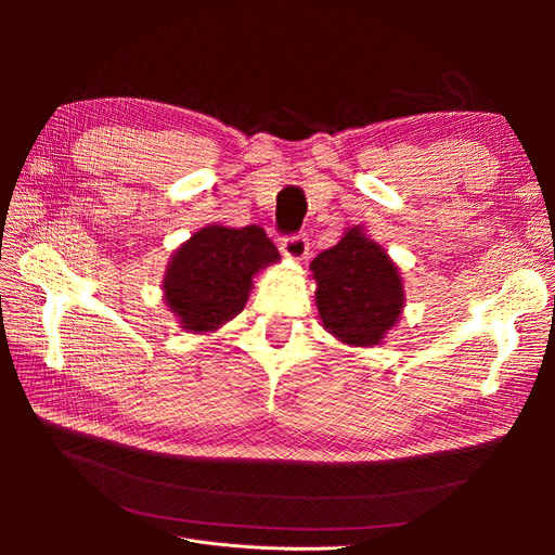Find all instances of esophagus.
<instances>
[{
	"label": "esophagus",
	"mask_w": 555,
	"mask_h": 555,
	"mask_svg": "<svg viewBox=\"0 0 555 555\" xmlns=\"http://www.w3.org/2000/svg\"><path fill=\"white\" fill-rule=\"evenodd\" d=\"M280 249H282L284 257L300 261L308 255L310 243H308L306 233H287V236L280 238Z\"/></svg>",
	"instance_id": "1"
}]
</instances>
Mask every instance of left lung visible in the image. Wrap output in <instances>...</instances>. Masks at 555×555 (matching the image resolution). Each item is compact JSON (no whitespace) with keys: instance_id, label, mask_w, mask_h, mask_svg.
Masks as SVG:
<instances>
[{"instance_id":"8db88e82","label":"left lung","mask_w":555,"mask_h":555,"mask_svg":"<svg viewBox=\"0 0 555 555\" xmlns=\"http://www.w3.org/2000/svg\"><path fill=\"white\" fill-rule=\"evenodd\" d=\"M324 326L349 345H377L402 310V282L384 249L349 229L310 263Z\"/></svg>"}]
</instances>
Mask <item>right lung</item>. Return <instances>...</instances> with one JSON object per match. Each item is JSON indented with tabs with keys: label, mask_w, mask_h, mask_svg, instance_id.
<instances>
[{
	"label": "right lung",
	"mask_w": 555,
	"mask_h": 555,
	"mask_svg": "<svg viewBox=\"0 0 555 555\" xmlns=\"http://www.w3.org/2000/svg\"><path fill=\"white\" fill-rule=\"evenodd\" d=\"M278 259V247L257 224L201 229L166 268V306L180 317L182 328L215 331L245 308L259 268Z\"/></svg>",
	"instance_id": "obj_1"
}]
</instances>
